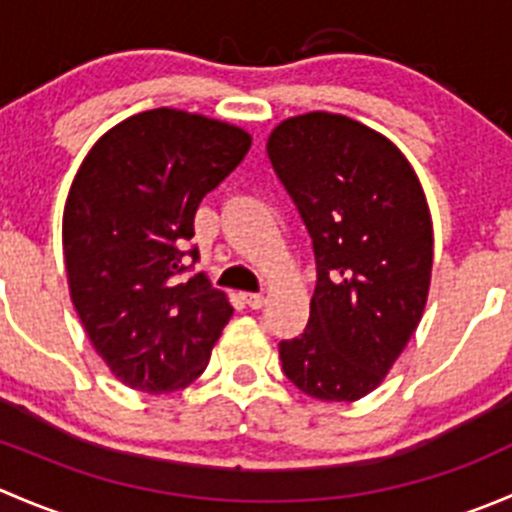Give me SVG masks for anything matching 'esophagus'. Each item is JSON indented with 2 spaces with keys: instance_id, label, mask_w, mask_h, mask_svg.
I'll list each match as a JSON object with an SVG mask.
<instances>
[{
  "instance_id": "obj_1",
  "label": "esophagus",
  "mask_w": 512,
  "mask_h": 512,
  "mask_svg": "<svg viewBox=\"0 0 512 512\" xmlns=\"http://www.w3.org/2000/svg\"><path fill=\"white\" fill-rule=\"evenodd\" d=\"M245 302H247V307H252V309H260V307H265V294H257V292H250V294H245Z\"/></svg>"
}]
</instances>
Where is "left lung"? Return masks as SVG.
Here are the masks:
<instances>
[{"label":"left lung","mask_w":512,"mask_h":512,"mask_svg":"<svg viewBox=\"0 0 512 512\" xmlns=\"http://www.w3.org/2000/svg\"><path fill=\"white\" fill-rule=\"evenodd\" d=\"M317 260L304 334L280 342L282 371L319 401H356L384 381L426 307L433 225L404 153L354 118L312 111L267 141Z\"/></svg>","instance_id":"left-lung-1"}]
</instances>
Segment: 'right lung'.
Returning <instances> with one entry per match:
<instances>
[{"label":"right lung","mask_w":512,"mask_h":512,"mask_svg":"<svg viewBox=\"0 0 512 512\" xmlns=\"http://www.w3.org/2000/svg\"><path fill=\"white\" fill-rule=\"evenodd\" d=\"M225 121L153 108L103 133L64 208L71 302L116 379L146 394L185 389L205 371L232 317L198 260L195 210L250 151Z\"/></svg>","instance_id":"1"}]
</instances>
